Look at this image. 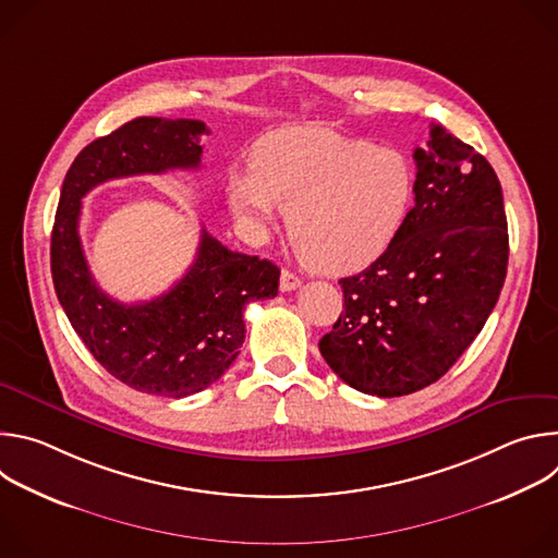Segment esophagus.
I'll use <instances>...</instances> for the list:
<instances>
[{
	"mask_svg": "<svg viewBox=\"0 0 558 558\" xmlns=\"http://www.w3.org/2000/svg\"><path fill=\"white\" fill-rule=\"evenodd\" d=\"M300 284H302V280L295 274H291L289 269H282V274H280V291H295Z\"/></svg>",
	"mask_w": 558,
	"mask_h": 558,
	"instance_id": "obj_1",
	"label": "esophagus"
}]
</instances>
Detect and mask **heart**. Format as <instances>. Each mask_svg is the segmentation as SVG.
<instances>
[{"mask_svg": "<svg viewBox=\"0 0 558 558\" xmlns=\"http://www.w3.org/2000/svg\"><path fill=\"white\" fill-rule=\"evenodd\" d=\"M231 211L254 227L289 211V235L320 274H353L377 260L404 227L415 166L397 147L320 125L280 128L252 151V172H231Z\"/></svg>", "mask_w": 558, "mask_h": 558, "instance_id": "1", "label": "heart"}]
</instances>
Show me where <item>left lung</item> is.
Instances as JSON below:
<instances>
[{"label":"left lung","instance_id":"obj_1","mask_svg":"<svg viewBox=\"0 0 558 558\" xmlns=\"http://www.w3.org/2000/svg\"><path fill=\"white\" fill-rule=\"evenodd\" d=\"M415 205L388 250L342 278L344 308L320 353L360 392L437 381L484 329L508 269L501 183L468 143L430 128L415 149Z\"/></svg>","mask_w":558,"mask_h":558}]
</instances>
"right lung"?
Instances as JSON below:
<instances>
[{
  "mask_svg": "<svg viewBox=\"0 0 558 558\" xmlns=\"http://www.w3.org/2000/svg\"><path fill=\"white\" fill-rule=\"evenodd\" d=\"M196 119L138 117L86 145L72 161L54 214L50 269L76 336L119 381L147 395L181 397L214 384L241 353L245 306L278 295L280 269L235 254L203 229L187 274L163 295L123 304L99 289L78 241L82 198L97 185L201 168Z\"/></svg>",
  "mask_w": 558,
  "mask_h": 558,
  "instance_id": "add662e5",
  "label": "right lung"
}]
</instances>
